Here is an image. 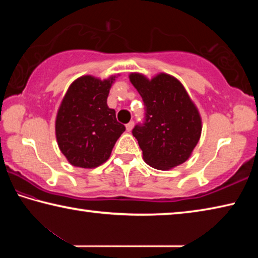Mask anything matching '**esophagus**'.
I'll return each mask as SVG.
<instances>
[{"mask_svg": "<svg viewBox=\"0 0 258 258\" xmlns=\"http://www.w3.org/2000/svg\"><path fill=\"white\" fill-rule=\"evenodd\" d=\"M125 126H126V131H127V132H131L134 126V121H130V123H127Z\"/></svg>", "mask_w": 258, "mask_h": 258, "instance_id": "34e87169", "label": "esophagus"}]
</instances>
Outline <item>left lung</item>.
Instances as JSON below:
<instances>
[{"label":"left lung","instance_id":"1","mask_svg":"<svg viewBox=\"0 0 258 258\" xmlns=\"http://www.w3.org/2000/svg\"><path fill=\"white\" fill-rule=\"evenodd\" d=\"M130 81L145 103V119L132 131L143 159L161 171L183 164L202 134V118L185 89L167 74L149 81L133 73Z\"/></svg>","mask_w":258,"mask_h":258}]
</instances>
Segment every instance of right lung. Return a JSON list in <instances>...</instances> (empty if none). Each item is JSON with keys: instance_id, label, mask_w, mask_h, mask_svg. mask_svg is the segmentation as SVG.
I'll return each instance as SVG.
<instances>
[{"instance_id": "add662e5", "label": "right lung", "mask_w": 258, "mask_h": 258, "mask_svg": "<svg viewBox=\"0 0 258 258\" xmlns=\"http://www.w3.org/2000/svg\"><path fill=\"white\" fill-rule=\"evenodd\" d=\"M116 76L101 81L82 76L69 86L55 119L58 146L76 167L93 168L110 157L125 126L116 119V111L107 98Z\"/></svg>"}]
</instances>
